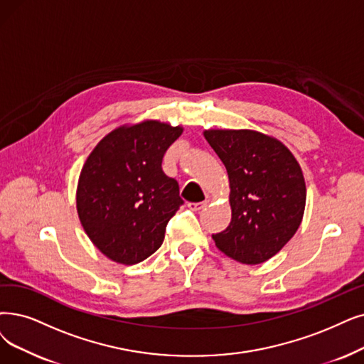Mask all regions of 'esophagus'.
Listing matches in <instances>:
<instances>
[{
	"label": "esophagus",
	"mask_w": 364,
	"mask_h": 364,
	"mask_svg": "<svg viewBox=\"0 0 364 364\" xmlns=\"http://www.w3.org/2000/svg\"><path fill=\"white\" fill-rule=\"evenodd\" d=\"M208 206V201H201V203H188V208L194 212H200L201 209H205Z\"/></svg>",
	"instance_id": "1"
}]
</instances>
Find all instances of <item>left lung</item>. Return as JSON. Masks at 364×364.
I'll return each mask as SVG.
<instances>
[{
	"label": "left lung",
	"instance_id": "left-lung-1",
	"mask_svg": "<svg viewBox=\"0 0 364 364\" xmlns=\"http://www.w3.org/2000/svg\"><path fill=\"white\" fill-rule=\"evenodd\" d=\"M205 137L230 181L231 221L212 239L239 263H264L301 223L306 185L297 159L279 140L252 129H208Z\"/></svg>",
	"mask_w": 364,
	"mask_h": 364
}]
</instances>
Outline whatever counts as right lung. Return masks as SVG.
Wrapping results in <instances>:
<instances>
[{
  "label": "right lung",
  "mask_w": 364,
  "mask_h": 364,
  "mask_svg": "<svg viewBox=\"0 0 364 364\" xmlns=\"http://www.w3.org/2000/svg\"><path fill=\"white\" fill-rule=\"evenodd\" d=\"M183 132L159 121L119 127L101 140L80 171L79 220L97 248L119 264H137L163 245L183 205L163 156Z\"/></svg>",
  "instance_id": "add662e5"
}]
</instances>
